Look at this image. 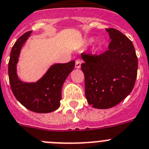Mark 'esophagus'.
<instances>
[{
	"label": "esophagus",
	"instance_id": "esophagus-1",
	"mask_svg": "<svg viewBox=\"0 0 149 149\" xmlns=\"http://www.w3.org/2000/svg\"><path fill=\"white\" fill-rule=\"evenodd\" d=\"M81 60L77 59V60L76 61V64H75V67H76V68H77V69H79V68H81Z\"/></svg>",
	"mask_w": 149,
	"mask_h": 149
}]
</instances>
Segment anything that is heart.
<instances>
[{"label": "heart", "mask_w": 149, "mask_h": 149, "mask_svg": "<svg viewBox=\"0 0 149 149\" xmlns=\"http://www.w3.org/2000/svg\"><path fill=\"white\" fill-rule=\"evenodd\" d=\"M94 39L93 38H90V39H89L88 40V43H90V44H91V43H93L94 42ZM101 45H102V44H101V43H99V44H98V48H100L101 47Z\"/></svg>", "instance_id": "1"}]
</instances>
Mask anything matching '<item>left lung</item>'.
I'll use <instances>...</instances> for the list:
<instances>
[{"label": "left lung", "mask_w": 149, "mask_h": 149, "mask_svg": "<svg viewBox=\"0 0 149 149\" xmlns=\"http://www.w3.org/2000/svg\"><path fill=\"white\" fill-rule=\"evenodd\" d=\"M111 42L101 55L81 54L85 95L93 108L109 109L118 104L133 90L137 57L132 42L115 29H107Z\"/></svg>", "instance_id": "obj_1"}]
</instances>
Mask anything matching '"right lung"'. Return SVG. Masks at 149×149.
<instances>
[{"label":"right lung","instance_id":"add662e5","mask_svg":"<svg viewBox=\"0 0 149 149\" xmlns=\"http://www.w3.org/2000/svg\"><path fill=\"white\" fill-rule=\"evenodd\" d=\"M31 31L18 38L11 51L9 62V78L15 98L26 109L37 113H48L60 107L62 87L68 75L73 70L75 61L54 64L36 82H25L18 77L17 65L20 51Z\"/></svg>","mask_w":149,"mask_h":149}]
</instances>
